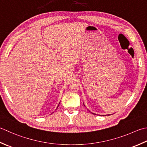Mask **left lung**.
<instances>
[{
  "instance_id": "1",
  "label": "left lung",
  "mask_w": 147,
  "mask_h": 147,
  "mask_svg": "<svg viewBox=\"0 0 147 147\" xmlns=\"http://www.w3.org/2000/svg\"><path fill=\"white\" fill-rule=\"evenodd\" d=\"M93 113V114H95V113Z\"/></svg>"
}]
</instances>
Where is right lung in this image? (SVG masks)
Wrapping results in <instances>:
<instances>
[{
	"label": "right lung",
	"instance_id": "1",
	"mask_svg": "<svg viewBox=\"0 0 147 147\" xmlns=\"http://www.w3.org/2000/svg\"><path fill=\"white\" fill-rule=\"evenodd\" d=\"M59 104H60V102H59ZM58 106H57V108H58Z\"/></svg>",
	"mask_w": 147,
	"mask_h": 147
}]
</instances>
